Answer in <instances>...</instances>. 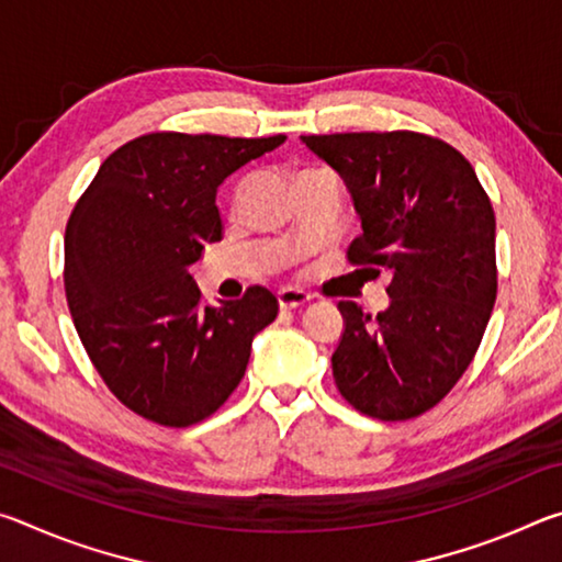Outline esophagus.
Wrapping results in <instances>:
<instances>
[{
	"instance_id": "1",
	"label": "esophagus",
	"mask_w": 562,
	"mask_h": 562,
	"mask_svg": "<svg viewBox=\"0 0 562 562\" xmlns=\"http://www.w3.org/2000/svg\"><path fill=\"white\" fill-rule=\"evenodd\" d=\"M310 300H312L310 294L302 292V290L288 288V290H280L278 292V302H280L282 310H297V307H302V304H307Z\"/></svg>"
}]
</instances>
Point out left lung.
<instances>
[{
  "instance_id": "obj_1",
  "label": "left lung",
  "mask_w": 562,
  "mask_h": 562,
  "mask_svg": "<svg viewBox=\"0 0 562 562\" xmlns=\"http://www.w3.org/2000/svg\"><path fill=\"white\" fill-rule=\"evenodd\" d=\"M302 144L355 198L364 233L349 245V265L392 278L379 315L339 302V394L379 422L422 416L469 369L496 304L491 198L463 154L426 133H329Z\"/></svg>"
}]
</instances>
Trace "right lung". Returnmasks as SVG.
Instances as JSON below:
<instances>
[{
    "label": "right lung",
    "instance_id": "obj_1",
    "mask_svg": "<svg viewBox=\"0 0 562 562\" xmlns=\"http://www.w3.org/2000/svg\"><path fill=\"white\" fill-rule=\"evenodd\" d=\"M268 138L146 133L103 160L64 235L74 327L103 384L133 414L186 429L221 408L278 317L262 284L213 307L188 268L223 240L217 186L278 148Z\"/></svg>",
    "mask_w": 562,
    "mask_h": 562
}]
</instances>
